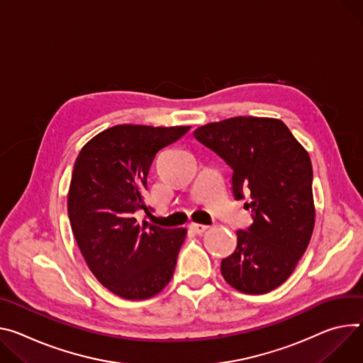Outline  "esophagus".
Here are the masks:
<instances>
[{
    "instance_id": "esophagus-1",
    "label": "esophagus",
    "mask_w": 363,
    "mask_h": 363,
    "mask_svg": "<svg viewBox=\"0 0 363 363\" xmlns=\"http://www.w3.org/2000/svg\"><path fill=\"white\" fill-rule=\"evenodd\" d=\"M189 228L192 230L194 233L201 235V233H204L206 230L208 228V225H206V224H199V223H191V224H189Z\"/></svg>"
}]
</instances>
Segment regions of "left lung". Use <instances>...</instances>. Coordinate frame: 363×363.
Here are the masks:
<instances>
[{"instance_id": "left-lung-1", "label": "left lung", "mask_w": 363, "mask_h": 363, "mask_svg": "<svg viewBox=\"0 0 363 363\" xmlns=\"http://www.w3.org/2000/svg\"><path fill=\"white\" fill-rule=\"evenodd\" d=\"M233 171L236 200L253 223L238 230L236 250L221 260L233 288L265 294L285 282L304 255L314 228L313 167L289 128L275 118L235 117L194 131Z\"/></svg>"}]
</instances>
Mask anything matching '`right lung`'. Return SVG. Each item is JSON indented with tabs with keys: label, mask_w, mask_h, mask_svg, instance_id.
Returning a JSON list of instances; mask_svg holds the SVG:
<instances>
[{
	"label": "right lung",
	"mask_w": 363,
	"mask_h": 363,
	"mask_svg": "<svg viewBox=\"0 0 363 363\" xmlns=\"http://www.w3.org/2000/svg\"><path fill=\"white\" fill-rule=\"evenodd\" d=\"M189 127L123 124L91 139L77 157L68 214L75 240L91 272L111 292L145 300L171 281L185 228H164L138 214L156 153Z\"/></svg>",
	"instance_id": "add662e5"
}]
</instances>
